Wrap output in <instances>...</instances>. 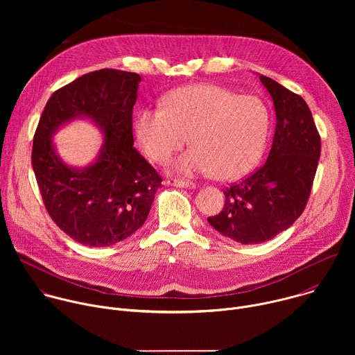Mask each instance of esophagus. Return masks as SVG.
Returning <instances> with one entry per match:
<instances>
[{"label": "esophagus", "mask_w": 355, "mask_h": 355, "mask_svg": "<svg viewBox=\"0 0 355 355\" xmlns=\"http://www.w3.org/2000/svg\"><path fill=\"white\" fill-rule=\"evenodd\" d=\"M167 185H173V187H180V188H195V184L191 181H182V180H177V178H168L166 181Z\"/></svg>", "instance_id": "1"}]
</instances>
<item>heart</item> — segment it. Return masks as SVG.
I'll use <instances>...</instances> for the list:
<instances>
[{
  "label": "heart",
  "mask_w": 355,
  "mask_h": 355,
  "mask_svg": "<svg viewBox=\"0 0 355 355\" xmlns=\"http://www.w3.org/2000/svg\"><path fill=\"white\" fill-rule=\"evenodd\" d=\"M162 105L140 110L135 121L137 140L153 162H167L188 136L193 146L173 163L177 173L233 180L260 162L270 132V111L261 98L195 84L173 91Z\"/></svg>",
  "instance_id": "1"
}]
</instances>
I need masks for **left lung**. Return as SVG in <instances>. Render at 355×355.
<instances>
[{
	"instance_id": "1",
	"label": "left lung",
	"mask_w": 355,
	"mask_h": 355,
	"mask_svg": "<svg viewBox=\"0 0 355 355\" xmlns=\"http://www.w3.org/2000/svg\"><path fill=\"white\" fill-rule=\"evenodd\" d=\"M272 96L277 125L267 162L227 187L225 207L208 218L220 234L241 244L271 240L305 211L320 157V135L300 95L260 76Z\"/></svg>"
}]
</instances>
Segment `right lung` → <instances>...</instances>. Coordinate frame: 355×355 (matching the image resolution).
<instances>
[{
	"label": "right lung",
	"mask_w": 355,
	"mask_h": 355,
	"mask_svg": "<svg viewBox=\"0 0 355 355\" xmlns=\"http://www.w3.org/2000/svg\"><path fill=\"white\" fill-rule=\"evenodd\" d=\"M140 76L103 69L52 94L39 119L32 167L52 220L73 240L107 247L133 234L147 219L163 178L133 148L132 114ZM92 119L106 140L97 162L83 171L66 166L49 139L63 123Z\"/></svg>",
	"instance_id": "obj_1"
}]
</instances>
